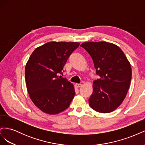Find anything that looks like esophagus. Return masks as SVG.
I'll list each match as a JSON object with an SVG mask.
<instances>
[{
  "label": "esophagus",
  "instance_id": "34e87169",
  "mask_svg": "<svg viewBox=\"0 0 145 145\" xmlns=\"http://www.w3.org/2000/svg\"><path fill=\"white\" fill-rule=\"evenodd\" d=\"M82 86V85L80 84V83H76V85H75V86L76 88H79V87H81Z\"/></svg>",
  "mask_w": 145,
  "mask_h": 145
}]
</instances>
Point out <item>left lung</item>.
Here are the masks:
<instances>
[{"instance_id": "left-lung-1", "label": "left lung", "mask_w": 145, "mask_h": 145, "mask_svg": "<svg viewBox=\"0 0 145 145\" xmlns=\"http://www.w3.org/2000/svg\"><path fill=\"white\" fill-rule=\"evenodd\" d=\"M80 46L91 56L100 77L94 81L89 106L99 112H111L120 106L128 93L132 77L131 65L124 52L113 43L85 42Z\"/></svg>"}]
</instances>
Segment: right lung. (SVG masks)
<instances>
[{
    "mask_svg": "<svg viewBox=\"0 0 145 145\" xmlns=\"http://www.w3.org/2000/svg\"><path fill=\"white\" fill-rule=\"evenodd\" d=\"M78 42H48L37 48L29 57L25 69L28 93L34 104L49 114L67 109L76 93L73 85L59 76Z\"/></svg>",
    "mask_w": 145,
    "mask_h": 145,
    "instance_id": "obj_1",
    "label": "right lung"
}]
</instances>
